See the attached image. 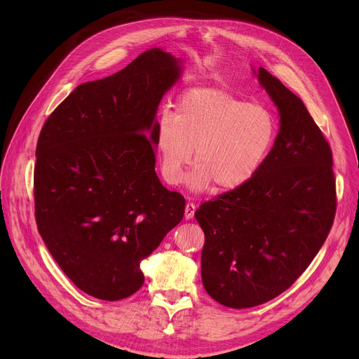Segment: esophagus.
<instances>
[{
	"mask_svg": "<svg viewBox=\"0 0 359 359\" xmlns=\"http://www.w3.org/2000/svg\"><path fill=\"white\" fill-rule=\"evenodd\" d=\"M195 211H196V206H195L192 202H187L186 206H184V218H186V219L194 218Z\"/></svg>",
	"mask_w": 359,
	"mask_h": 359,
	"instance_id": "obj_1",
	"label": "esophagus"
}]
</instances>
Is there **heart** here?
I'll use <instances>...</instances> for the list:
<instances>
[{"label": "heart", "instance_id": "1", "mask_svg": "<svg viewBox=\"0 0 359 359\" xmlns=\"http://www.w3.org/2000/svg\"><path fill=\"white\" fill-rule=\"evenodd\" d=\"M278 134L273 111L222 88L186 91L157 123L161 173L177 184L192 151L196 167L189 183L202 191L215 183L229 192L250 182L269 156Z\"/></svg>", "mask_w": 359, "mask_h": 359}]
</instances>
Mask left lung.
<instances>
[{"label":"left lung","instance_id":"8db88e82","mask_svg":"<svg viewBox=\"0 0 359 359\" xmlns=\"http://www.w3.org/2000/svg\"><path fill=\"white\" fill-rule=\"evenodd\" d=\"M257 79L280 126L256 176L203 202V287L217 303L250 309L288 290L323 246L336 214L329 142L304 103L265 68Z\"/></svg>","mask_w":359,"mask_h":359}]
</instances>
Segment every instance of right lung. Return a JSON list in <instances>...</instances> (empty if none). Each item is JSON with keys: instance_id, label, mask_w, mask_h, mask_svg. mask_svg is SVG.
Listing matches in <instances>:
<instances>
[{"instance_id": "right-lung-1", "label": "right lung", "mask_w": 359, "mask_h": 359, "mask_svg": "<svg viewBox=\"0 0 359 359\" xmlns=\"http://www.w3.org/2000/svg\"><path fill=\"white\" fill-rule=\"evenodd\" d=\"M179 75L173 55L149 49L110 77L80 84L39 134L37 230L64 273L94 298L135 294L141 260L183 218L184 198L154 170L157 107Z\"/></svg>"}]
</instances>
